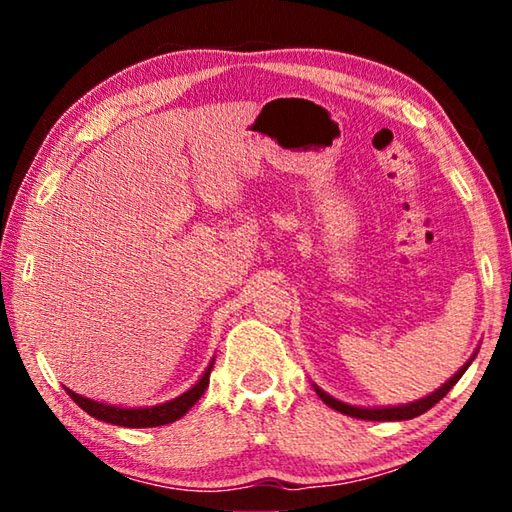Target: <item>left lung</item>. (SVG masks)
I'll use <instances>...</instances> for the list:
<instances>
[{
  "instance_id": "8db88e82",
  "label": "left lung",
  "mask_w": 512,
  "mask_h": 512,
  "mask_svg": "<svg viewBox=\"0 0 512 512\" xmlns=\"http://www.w3.org/2000/svg\"><path fill=\"white\" fill-rule=\"evenodd\" d=\"M472 359H474V357H472ZM472 359L467 361L465 366H463L461 370H458L452 379H447L445 384L438 388V391H433L431 395L422 397V400H418V402H411V404H400V406H375V409H366V406H352V404H345V402H341V400H336V397L327 395V393L323 391V388H318L316 384H314V388H316V393H318L320 400H323L327 406H332V409H334V411H339V413L350 415V418H359V420H377V422L411 420V418H418V415H422L424 411H429L433 404H438L440 400H443V397H445L449 391H452L456 381L463 377V372L467 370V366H470Z\"/></svg>"
}]
</instances>
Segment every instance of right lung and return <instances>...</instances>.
Here are the masks:
<instances>
[{
    "mask_svg": "<svg viewBox=\"0 0 512 512\" xmlns=\"http://www.w3.org/2000/svg\"><path fill=\"white\" fill-rule=\"evenodd\" d=\"M214 366V359L210 361V366L205 368L203 377L196 381V384L189 388L187 393H183L176 400H169L158 406H146V409H121V406H112V404H103V402H94L90 397H83L79 393L69 391L65 388L67 395L81 406V409L92 415V418L110 422V424H119V427H131V429H142V427H162V424L176 422L178 418L192 409V406L201 400V395L205 393L207 384H210V372Z\"/></svg>",
    "mask_w": 512,
    "mask_h": 512,
    "instance_id": "add662e5",
    "label": "right lung"
}]
</instances>
